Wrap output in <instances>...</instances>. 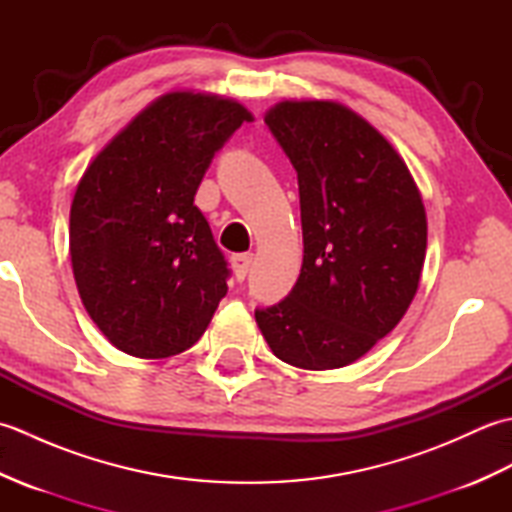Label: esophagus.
I'll return each mask as SVG.
<instances>
[{
  "label": "esophagus",
  "instance_id": "esophagus-1",
  "mask_svg": "<svg viewBox=\"0 0 512 512\" xmlns=\"http://www.w3.org/2000/svg\"><path fill=\"white\" fill-rule=\"evenodd\" d=\"M253 264V255L250 253H239L231 257V266H233V273L237 277V281H244V277L248 275V268Z\"/></svg>",
  "mask_w": 512,
  "mask_h": 512
}]
</instances>
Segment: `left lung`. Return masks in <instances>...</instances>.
<instances>
[{
	"label": "left lung",
	"mask_w": 512,
	"mask_h": 512,
	"mask_svg": "<svg viewBox=\"0 0 512 512\" xmlns=\"http://www.w3.org/2000/svg\"><path fill=\"white\" fill-rule=\"evenodd\" d=\"M299 180L295 288L255 310L270 350L301 369L352 365L396 328L420 284L427 213L389 140L336 101H279L264 116Z\"/></svg>",
	"instance_id": "left-lung-1"
}]
</instances>
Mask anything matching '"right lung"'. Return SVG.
<instances>
[{"label":"right lung","instance_id":"right-lung-1","mask_svg":"<svg viewBox=\"0 0 512 512\" xmlns=\"http://www.w3.org/2000/svg\"><path fill=\"white\" fill-rule=\"evenodd\" d=\"M242 103L176 90L136 114L85 169L70 209V257L85 310L116 350L169 358L209 328L226 259L193 204Z\"/></svg>","mask_w":512,"mask_h":512}]
</instances>
